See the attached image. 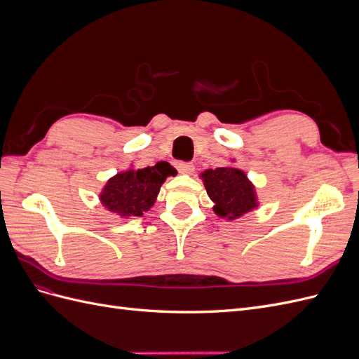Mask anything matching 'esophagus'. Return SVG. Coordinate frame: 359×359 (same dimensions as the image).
Here are the masks:
<instances>
[{"label":"esophagus","mask_w":359,"mask_h":359,"mask_svg":"<svg viewBox=\"0 0 359 359\" xmlns=\"http://www.w3.org/2000/svg\"><path fill=\"white\" fill-rule=\"evenodd\" d=\"M180 173H193L194 172V165L193 163H178L177 166Z\"/></svg>","instance_id":"1"}]
</instances>
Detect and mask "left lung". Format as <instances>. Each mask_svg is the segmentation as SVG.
<instances>
[{"mask_svg": "<svg viewBox=\"0 0 359 359\" xmlns=\"http://www.w3.org/2000/svg\"><path fill=\"white\" fill-rule=\"evenodd\" d=\"M233 161V160H232ZM214 212L226 220H236L259 206L253 182L235 166L206 169L201 173Z\"/></svg>", "mask_w": 359, "mask_h": 359, "instance_id": "8db88e82", "label": "left lung"}]
</instances>
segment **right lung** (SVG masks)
I'll list each match as a JSON object with an SVG mask.
<instances>
[{"label":"right lung","instance_id":"add662e5","mask_svg":"<svg viewBox=\"0 0 359 359\" xmlns=\"http://www.w3.org/2000/svg\"><path fill=\"white\" fill-rule=\"evenodd\" d=\"M175 173L168 161L144 169L130 168L107 180L99 199L107 211L123 219L142 217L156 203L161 184Z\"/></svg>","mask_w":359,"mask_h":359}]
</instances>
